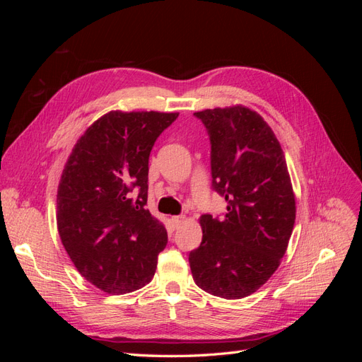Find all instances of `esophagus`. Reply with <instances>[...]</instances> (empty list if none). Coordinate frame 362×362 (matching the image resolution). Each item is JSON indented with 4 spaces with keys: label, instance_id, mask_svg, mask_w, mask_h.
Wrapping results in <instances>:
<instances>
[{
    "label": "esophagus",
    "instance_id": "1",
    "mask_svg": "<svg viewBox=\"0 0 362 362\" xmlns=\"http://www.w3.org/2000/svg\"><path fill=\"white\" fill-rule=\"evenodd\" d=\"M184 221H185V216H172L170 217V222H172L173 228H178Z\"/></svg>",
    "mask_w": 362,
    "mask_h": 362
}]
</instances>
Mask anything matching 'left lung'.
I'll list each match as a JSON object with an SVG mask.
<instances>
[{
	"label": "left lung",
	"mask_w": 362,
	"mask_h": 362,
	"mask_svg": "<svg viewBox=\"0 0 362 362\" xmlns=\"http://www.w3.org/2000/svg\"><path fill=\"white\" fill-rule=\"evenodd\" d=\"M211 144L213 189L226 214H202V243L190 252L196 286L223 299L255 293L281 264L296 218L282 148L267 122L245 105L194 113Z\"/></svg>",
	"instance_id": "1"
}]
</instances>
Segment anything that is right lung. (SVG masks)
Returning <instances> with one entry per match:
<instances>
[{"label": "right lung", "mask_w": 362, "mask_h": 362, "mask_svg": "<svg viewBox=\"0 0 362 362\" xmlns=\"http://www.w3.org/2000/svg\"><path fill=\"white\" fill-rule=\"evenodd\" d=\"M178 113L110 112L84 131L64 164L57 229L74 266L110 294L152 279L168 245L164 225L146 210L148 163Z\"/></svg>", "instance_id": "right-lung-1"}]
</instances>
